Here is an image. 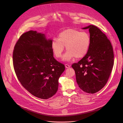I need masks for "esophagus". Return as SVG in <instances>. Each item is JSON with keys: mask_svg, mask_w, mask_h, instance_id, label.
<instances>
[{"mask_svg": "<svg viewBox=\"0 0 123 123\" xmlns=\"http://www.w3.org/2000/svg\"><path fill=\"white\" fill-rule=\"evenodd\" d=\"M65 67H66V68H69V67H70V65H68V64H65Z\"/></svg>", "mask_w": 123, "mask_h": 123, "instance_id": "34e87169", "label": "esophagus"}]
</instances>
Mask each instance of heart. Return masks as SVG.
<instances>
[{
  "label": "heart",
  "mask_w": 123,
  "mask_h": 123,
  "mask_svg": "<svg viewBox=\"0 0 123 123\" xmlns=\"http://www.w3.org/2000/svg\"><path fill=\"white\" fill-rule=\"evenodd\" d=\"M91 45V37L87 32L68 28L60 32L58 39L54 38L51 47L54 56L59 58L66 46L67 51L63 59L70 60L76 57L81 59L86 55Z\"/></svg>",
  "instance_id": "heart-1"
}]
</instances>
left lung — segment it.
Instances as JSON below:
<instances>
[{
    "label": "left lung",
    "mask_w": 123,
    "mask_h": 123,
    "mask_svg": "<svg viewBox=\"0 0 123 123\" xmlns=\"http://www.w3.org/2000/svg\"><path fill=\"white\" fill-rule=\"evenodd\" d=\"M89 29L91 45L87 54L72 67L75 71L79 88L88 93L94 94L104 87L114 65V52L110 41L101 30L94 25Z\"/></svg>",
    "instance_id": "1"
}]
</instances>
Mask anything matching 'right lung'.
Instances as JSON below:
<instances>
[{
  "mask_svg": "<svg viewBox=\"0 0 123 123\" xmlns=\"http://www.w3.org/2000/svg\"><path fill=\"white\" fill-rule=\"evenodd\" d=\"M51 42L44 34L30 30L19 37L13 52L18 80L30 93L42 99L56 94L58 79L65 70L64 64L53 57Z\"/></svg>",
  "mask_w": 123,
  "mask_h": 123,
  "instance_id": "right-lung-1",
  "label": "right lung"
}]
</instances>
